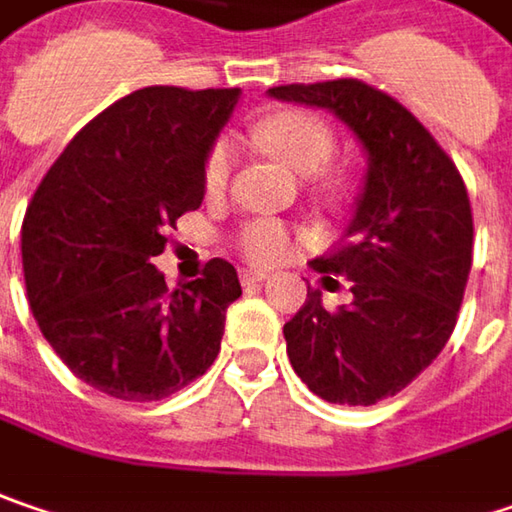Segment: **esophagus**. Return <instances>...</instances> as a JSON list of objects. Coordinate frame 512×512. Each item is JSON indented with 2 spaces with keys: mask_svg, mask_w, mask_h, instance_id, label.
Instances as JSON below:
<instances>
[{
  "mask_svg": "<svg viewBox=\"0 0 512 512\" xmlns=\"http://www.w3.org/2000/svg\"><path fill=\"white\" fill-rule=\"evenodd\" d=\"M266 278H269V272H260V269H243V272H240V281H243V286L263 284Z\"/></svg>",
  "mask_w": 512,
  "mask_h": 512,
  "instance_id": "34e87169",
  "label": "esophagus"
}]
</instances>
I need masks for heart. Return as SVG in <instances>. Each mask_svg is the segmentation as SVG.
Wrapping results in <instances>:
<instances>
[{"mask_svg":"<svg viewBox=\"0 0 512 512\" xmlns=\"http://www.w3.org/2000/svg\"><path fill=\"white\" fill-rule=\"evenodd\" d=\"M257 141L278 156L286 167L295 173H316L318 167L327 165L333 156V133L330 127L301 109H286L263 118L255 130ZM234 167V147L228 138H220L211 144L205 165H202V185L205 194L217 196L226 191L228 176ZM237 249L252 263H275L289 252V231L275 220H255L237 234Z\"/></svg>","mask_w":512,"mask_h":512,"instance_id":"heart-1","label":"heart"}]
</instances>
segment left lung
Returning a JSON list of instances; mask_svg holds the SVG:
<instances>
[{
    "mask_svg": "<svg viewBox=\"0 0 512 512\" xmlns=\"http://www.w3.org/2000/svg\"><path fill=\"white\" fill-rule=\"evenodd\" d=\"M269 95L333 112L365 147L345 243L310 260L324 278L347 275L353 301L330 313L307 286L284 339L292 371L321 400L374 406L423 374L455 330L472 269L464 179L406 106L362 80L289 83Z\"/></svg>",
    "mask_w": 512,
    "mask_h": 512,
    "instance_id": "obj_1",
    "label": "left lung"
}]
</instances>
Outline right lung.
Instances as JSON below:
<instances>
[{
  "instance_id": "add662e5",
  "label": "right lung",
  "mask_w": 512,
  "mask_h": 512,
  "mask_svg": "<svg viewBox=\"0 0 512 512\" xmlns=\"http://www.w3.org/2000/svg\"><path fill=\"white\" fill-rule=\"evenodd\" d=\"M240 89L147 86L106 106L40 182L22 223L34 318L54 353L115 400H165L217 359L243 295L228 260L167 289L153 257L202 205V165Z\"/></svg>"
}]
</instances>
